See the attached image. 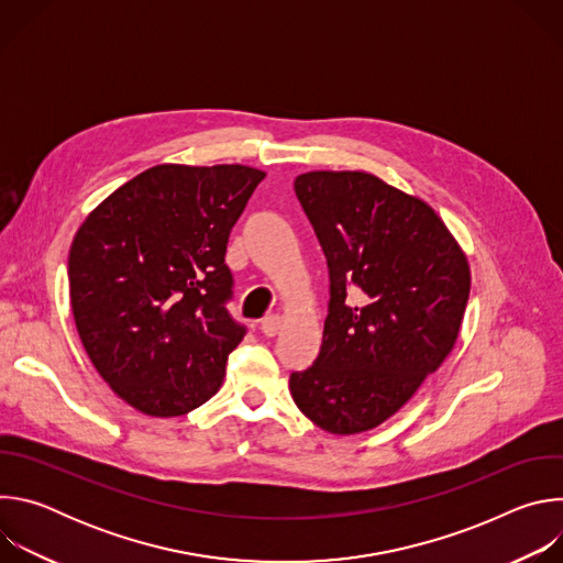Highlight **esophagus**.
Here are the masks:
<instances>
[{
  "label": "esophagus",
  "instance_id": "esophagus-1",
  "mask_svg": "<svg viewBox=\"0 0 563 563\" xmlns=\"http://www.w3.org/2000/svg\"><path fill=\"white\" fill-rule=\"evenodd\" d=\"M280 316H276V313H272V316H265L263 320H261V332L265 334V336H276L278 334V330H280Z\"/></svg>",
  "mask_w": 563,
  "mask_h": 563
}]
</instances>
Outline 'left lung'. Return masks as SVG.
I'll return each mask as SVG.
<instances>
[{"mask_svg": "<svg viewBox=\"0 0 563 563\" xmlns=\"http://www.w3.org/2000/svg\"><path fill=\"white\" fill-rule=\"evenodd\" d=\"M294 191L328 258L330 302L323 345L289 389L320 430L358 434L404 408L452 352L467 258L430 205L372 174L309 172Z\"/></svg>", "mask_w": 563, "mask_h": 563, "instance_id": "1", "label": "left lung"}]
</instances>
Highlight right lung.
Instances as JSON below:
<instances>
[{
  "label": "right lung",
  "instance_id": "obj_1",
  "mask_svg": "<svg viewBox=\"0 0 563 563\" xmlns=\"http://www.w3.org/2000/svg\"><path fill=\"white\" fill-rule=\"evenodd\" d=\"M263 178L245 165H157L77 229L68 254L75 328L131 408L180 417L220 389L247 334L227 311V243Z\"/></svg>",
  "mask_w": 563,
  "mask_h": 563
}]
</instances>
